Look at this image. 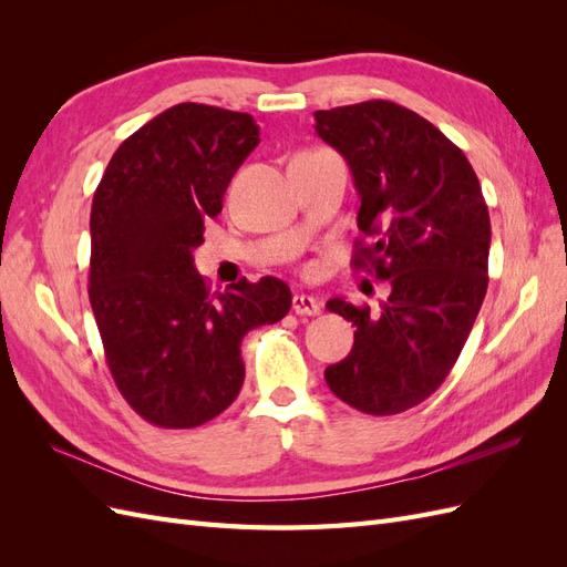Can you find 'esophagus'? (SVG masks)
<instances>
[{
    "label": "esophagus",
    "mask_w": 567,
    "mask_h": 567,
    "mask_svg": "<svg viewBox=\"0 0 567 567\" xmlns=\"http://www.w3.org/2000/svg\"><path fill=\"white\" fill-rule=\"evenodd\" d=\"M293 312L300 317H317L321 312V307H319V300H315L312 296L298 293L293 296Z\"/></svg>",
    "instance_id": "1"
}]
</instances>
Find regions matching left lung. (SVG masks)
Listing matches in <instances>:
<instances>
[{
  "mask_svg": "<svg viewBox=\"0 0 567 567\" xmlns=\"http://www.w3.org/2000/svg\"><path fill=\"white\" fill-rule=\"evenodd\" d=\"M317 134L348 161L359 194L352 265L390 281L381 312L333 298L357 326L350 354L323 371L336 398L400 414L442 385L487 293L489 213L468 158L435 125L392 101L317 111Z\"/></svg>",
  "mask_w": 567,
  "mask_h": 567,
  "instance_id": "left-lung-1",
  "label": "left lung"
}]
</instances>
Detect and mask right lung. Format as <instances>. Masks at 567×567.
Here are the masks:
<instances>
[{"mask_svg":"<svg viewBox=\"0 0 567 567\" xmlns=\"http://www.w3.org/2000/svg\"><path fill=\"white\" fill-rule=\"evenodd\" d=\"M257 144L252 115L177 104L117 146L96 186L90 302L117 390L153 425L221 414L244 385V336L290 310L281 279L210 293L194 267L203 219Z\"/></svg>","mask_w":567,"mask_h":567,"instance_id":"obj_1","label":"right lung"}]
</instances>
